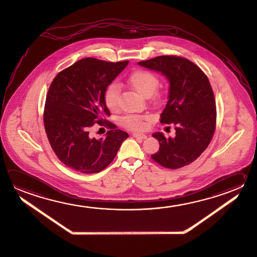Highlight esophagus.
I'll list each match as a JSON object with an SVG mask.
<instances>
[{"label": "esophagus", "mask_w": 257, "mask_h": 257, "mask_svg": "<svg viewBox=\"0 0 257 257\" xmlns=\"http://www.w3.org/2000/svg\"><path fill=\"white\" fill-rule=\"evenodd\" d=\"M133 137L137 138V139H140V140H145V139H147V135L141 134V133H134Z\"/></svg>", "instance_id": "obj_1"}]
</instances>
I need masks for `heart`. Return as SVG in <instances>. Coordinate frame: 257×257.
<instances>
[{
  "label": "heart",
  "instance_id": "b5f03b06",
  "mask_svg": "<svg viewBox=\"0 0 257 257\" xmlns=\"http://www.w3.org/2000/svg\"><path fill=\"white\" fill-rule=\"evenodd\" d=\"M128 84L131 85L137 92L149 98L154 94L159 87V78L148 70H137L133 72L127 79ZM105 103L110 110H116L119 105V89L116 84L109 85L104 94ZM155 101H159V95L155 93L153 96ZM147 117L139 115H126L122 117V125L134 131H141L146 126L145 120Z\"/></svg>",
  "mask_w": 257,
  "mask_h": 257
}]
</instances>
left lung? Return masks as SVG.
<instances>
[{
    "label": "left lung",
    "instance_id": "8db88e82",
    "mask_svg": "<svg viewBox=\"0 0 257 257\" xmlns=\"http://www.w3.org/2000/svg\"><path fill=\"white\" fill-rule=\"evenodd\" d=\"M139 65L161 72L169 81L168 100L160 115L163 124H174L176 136L153 134L159 150L151 158L165 168L177 169L194 162L209 145L216 121L210 82L199 67L186 58L159 56Z\"/></svg>",
    "mask_w": 257,
    "mask_h": 257
}]
</instances>
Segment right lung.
I'll use <instances>...</instances> for the list:
<instances>
[{
	"mask_svg": "<svg viewBox=\"0 0 257 257\" xmlns=\"http://www.w3.org/2000/svg\"><path fill=\"white\" fill-rule=\"evenodd\" d=\"M128 62L85 58L53 79L47 93L43 122L52 150L67 167L83 174L100 172L128 138L107 120L110 113L104 99L107 86ZM94 122L110 131L100 139L92 138L89 131Z\"/></svg>",
	"mask_w": 257,
	"mask_h": 257,
	"instance_id": "add662e5",
	"label": "right lung"
}]
</instances>
